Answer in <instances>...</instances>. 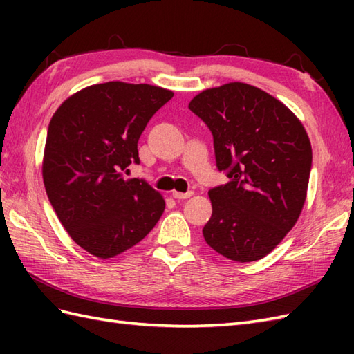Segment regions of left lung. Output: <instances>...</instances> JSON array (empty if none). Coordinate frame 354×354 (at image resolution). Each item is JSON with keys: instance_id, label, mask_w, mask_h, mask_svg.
<instances>
[{"instance_id": "8db88e82", "label": "left lung", "mask_w": 354, "mask_h": 354, "mask_svg": "<svg viewBox=\"0 0 354 354\" xmlns=\"http://www.w3.org/2000/svg\"><path fill=\"white\" fill-rule=\"evenodd\" d=\"M171 93L147 84L88 86L53 114L42 179L62 227L94 257L112 259L145 239L164 213L162 194L131 175L138 140Z\"/></svg>"}]
</instances>
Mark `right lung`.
Segmentation results:
<instances>
[{"label": "right lung", "mask_w": 354, "mask_h": 354, "mask_svg": "<svg viewBox=\"0 0 354 354\" xmlns=\"http://www.w3.org/2000/svg\"><path fill=\"white\" fill-rule=\"evenodd\" d=\"M189 108L212 131L217 169L228 176L208 192L213 213L202 230L205 242L234 261L266 257L303 212L309 135L280 100L240 82L205 89Z\"/></svg>", "instance_id": "add662e5"}]
</instances>
